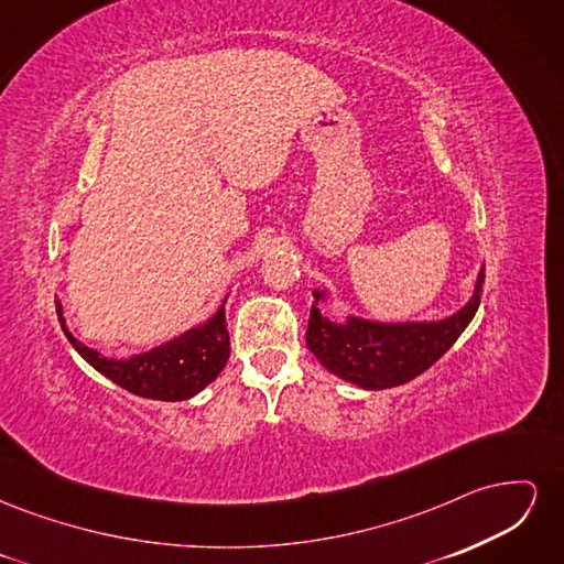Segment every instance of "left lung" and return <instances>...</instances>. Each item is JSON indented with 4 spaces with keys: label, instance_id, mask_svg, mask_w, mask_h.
<instances>
[{
    "label": "left lung",
    "instance_id": "8db88e82",
    "mask_svg": "<svg viewBox=\"0 0 564 564\" xmlns=\"http://www.w3.org/2000/svg\"><path fill=\"white\" fill-rule=\"evenodd\" d=\"M485 282V270L475 284L473 299L442 322L377 324L350 317L348 324L324 319L313 305L305 346L336 377L367 390L395 388L416 379L445 355L464 334L477 313ZM315 299L322 294L315 292Z\"/></svg>",
    "mask_w": 564,
    "mask_h": 564
}]
</instances>
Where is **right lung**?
Returning a JSON list of instances; mask_svg holds the SVG:
<instances>
[{
	"instance_id": "obj_1",
	"label": "right lung",
	"mask_w": 564,
	"mask_h": 564,
	"mask_svg": "<svg viewBox=\"0 0 564 564\" xmlns=\"http://www.w3.org/2000/svg\"><path fill=\"white\" fill-rule=\"evenodd\" d=\"M56 311L67 340H70L84 360L104 373V377L139 398L164 402L193 398L218 377L230 357V336L224 305L202 327L191 329L181 338L172 340V344L129 357V360H108V357H100L96 350L79 344L65 329L61 303H56Z\"/></svg>"
}]
</instances>
